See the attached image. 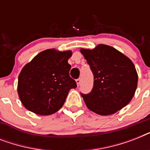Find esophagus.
<instances>
[{
  "mask_svg": "<svg viewBox=\"0 0 150 150\" xmlns=\"http://www.w3.org/2000/svg\"><path fill=\"white\" fill-rule=\"evenodd\" d=\"M76 83H77L78 86H79L80 85V83H81V79H80V78H79V79H76Z\"/></svg>",
  "mask_w": 150,
  "mask_h": 150,
  "instance_id": "esophagus-1",
  "label": "esophagus"
}]
</instances>
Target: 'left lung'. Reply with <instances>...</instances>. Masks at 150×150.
Returning <instances> with one entry per match:
<instances>
[{"label": "left lung", "instance_id": "left-lung-1", "mask_svg": "<svg viewBox=\"0 0 150 150\" xmlns=\"http://www.w3.org/2000/svg\"><path fill=\"white\" fill-rule=\"evenodd\" d=\"M94 75L93 87L81 93L90 110L110 115L130 102L137 88L138 75L130 59L115 48L100 44L93 50L81 49Z\"/></svg>", "mask_w": 150, "mask_h": 150}]
</instances>
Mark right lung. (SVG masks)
Wrapping results in <instances>:
<instances>
[{
    "label": "right lung",
    "mask_w": 150,
    "mask_h": 150,
    "mask_svg": "<svg viewBox=\"0 0 150 150\" xmlns=\"http://www.w3.org/2000/svg\"><path fill=\"white\" fill-rule=\"evenodd\" d=\"M71 52L54 49L38 54L22 68L18 93L24 107L40 115H50L61 109L71 89L77 87L69 75L68 60Z\"/></svg>",
    "instance_id": "1"
}]
</instances>
